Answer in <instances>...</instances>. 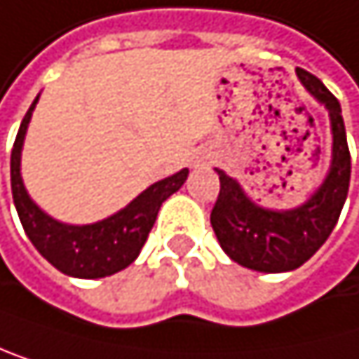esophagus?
I'll use <instances>...</instances> for the list:
<instances>
[{"instance_id":"34e87169","label":"esophagus","mask_w":359,"mask_h":359,"mask_svg":"<svg viewBox=\"0 0 359 359\" xmlns=\"http://www.w3.org/2000/svg\"><path fill=\"white\" fill-rule=\"evenodd\" d=\"M206 163H211V157H206V159L202 161V165H206Z\"/></svg>"}]
</instances>
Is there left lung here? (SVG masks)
<instances>
[{"instance_id":"1","label":"left lung","mask_w":359,"mask_h":359,"mask_svg":"<svg viewBox=\"0 0 359 359\" xmlns=\"http://www.w3.org/2000/svg\"><path fill=\"white\" fill-rule=\"evenodd\" d=\"M295 73L306 92L330 116L332 161L323 183L293 209H267L245 194L237 178L215 168L222 185L211 211L215 237L230 260L260 273H284L302 267L327 241L349 191L351 157L340 103L321 79L304 68Z\"/></svg>"}]
</instances>
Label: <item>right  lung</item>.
I'll use <instances>...</instances> for the list:
<instances>
[{
    "label": "right lung",
    "instance_id": "1",
    "mask_svg": "<svg viewBox=\"0 0 359 359\" xmlns=\"http://www.w3.org/2000/svg\"><path fill=\"white\" fill-rule=\"evenodd\" d=\"M38 99L40 94L34 99L21 122L10 157L12 198H15V206L25 234L34 243V248L57 271L71 278L96 280L127 269L140 256L150 228L155 226L161 204L183 187L189 170L183 168L181 172L153 183L137 198H133L125 209L116 211L105 219L92 224H64L45 213L32 200L21 176V153L25 144V133Z\"/></svg>",
    "mask_w": 359,
    "mask_h": 359
}]
</instances>
